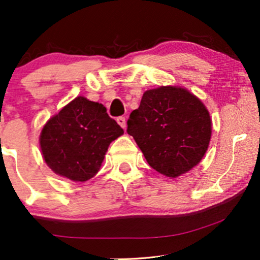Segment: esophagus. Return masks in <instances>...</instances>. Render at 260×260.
Segmentation results:
<instances>
[{
    "mask_svg": "<svg viewBox=\"0 0 260 260\" xmlns=\"http://www.w3.org/2000/svg\"><path fill=\"white\" fill-rule=\"evenodd\" d=\"M117 123H118L119 125L123 127V129H125L126 120H125V118H124V117H118V118H117Z\"/></svg>",
    "mask_w": 260,
    "mask_h": 260,
    "instance_id": "obj_1",
    "label": "esophagus"
}]
</instances>
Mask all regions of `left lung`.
<instances>
[{
	"label": "left lung",
	"mask_w": 260,
	"mask_h": 260,
	"mask_svg": "<svg viewBox=\"0 0 260 260\" xmlns=\"http://www.w3.org/2000/svg\"><path fill=\"white\" fill-rule=\"evenodd\" d=\"M126 131L149 166L174 179L204 157L212 119L204 103L186 88L159 86L144 92L140 108L130 113Z\"/></svg>",
	"instance_id": "left-lung-1"
}]
</instances>
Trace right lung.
Returning <instances> with one entry per match:
<instances>
[{
    "label": "right lung",
    "instance_id": "add662e5",
    "mask_svg": "<svg viewBox=\"0 0 260 260\" xmlns=\"http://www.w3.org/2000/svg\"><path fill=\"white\" fill-rule=\"evenodd\" d=\"M123 134L104 105L77 97L45 124L40 147L55 174L85 182L98 173L110 143Z\"/></svg>",
    "mask_w": 260,
    "mask_h": 260
}]
</instances>
